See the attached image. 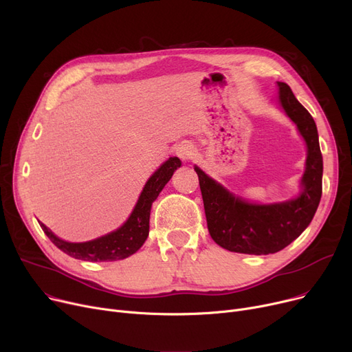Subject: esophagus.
Wrapping results in <instances>:
<instances>
[{
  "label": "esophagus",
  "instance_id": "1",
  "mask_svg": "<svg viewBox=\"0 0 352 352\" xmlns=\"http://www.w3.org/2000/svg\"><path fill=\"white\" fill-rule=\"evenodd\" d=\"M175 154L178 158H181L182 161H188L192 158L194 155V146L190 142H181L177 148H175Z\"/></svg>",
  "mask_w": 352,
  "mask_h": 352
}]
</instances>
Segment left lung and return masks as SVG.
<instances>
[{"label":"left lung","instance_id":"obj_1","mask_svg":"<svg viewBox=\"0 0 352 352\" xmlns=\"http://www.w3.org/2000/svg\"><path fill=\"white\" fill-rule=\"evenodd\" d=\"M276 87L280 107L297 125L307 146L305 170L297 197L268 204L252 202L235 195L194 165L208 231L219 247L232 252L267 255L281 251L311 224L321 199L322 155L316 121L285 82L278 81Z\"/></svg>","mask_w":352,"mask_h":352}]
</instances>
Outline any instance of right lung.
<instances>
[{
  "label": "right lung",
  "mask_w": 352,
  "mask_h": 352,
  "mask_svg": "<svg viewBox=\"0 0 352 352\" xmlns=\"http://www.w3.org/2000/svg\"><path fill=\"white\" fill-rule=\"evenodd\" d=\"M179 166L181 160L178 157H170L165 162H162L160 168L145 182L137 204L125 223L117 230L96 239H91V241H65V239L55 235L40 221L38 223L52 244L72 258L91 263L124 260V258L135 254L145 243L148 232H150V212L153 202L157 199L165 187V184L171 179L173 174Z\"/></svg>",
  "instance_id": "right-lung-1"
}]
</instances>
